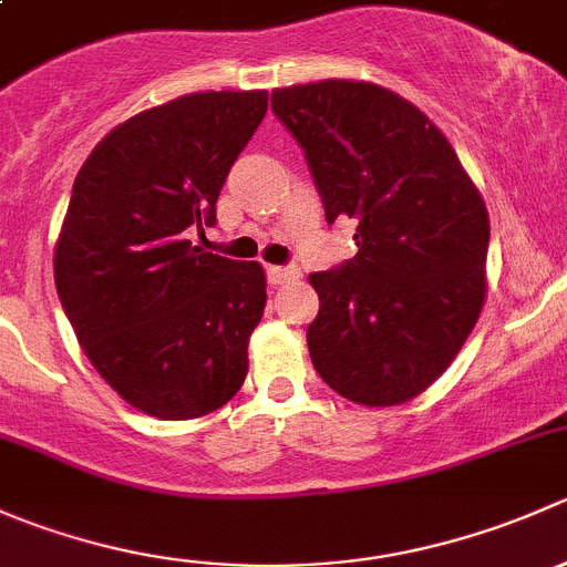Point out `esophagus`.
<instances>
[{
  "mask_svg": "<svg viewBox=\"0 0 567 567\" xmlns=\"http://www.w3.org/2000/svg\"><path fill=\"white\" fill-rule=\"evenodd\" d=\"M268 282L271 285H285V282H296L301 277L299 268L293 266H266Z\"/></svg>",
  "mask_w": 567,
  "mask_h": 567,
  "instance_id": "obj_1",
  "label": "esophagus"
}]
</instances>
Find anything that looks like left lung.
Instances as JSON below:
<instances>
[{
	"label": "left lung",
	"instance_id": "left-lung-1",
	"mask_svg": "<svg viewBox=\"0 0 567 567\" xmlns=\"http://www.w3.org/2000/svg\"><path fill=\"white\" fill-rule=\"evenodd\" d=\"M271 109L305 147L326 221L357 225V255L310 274L312 364L353 403H405L453 364L483 312V194L433 120L381 84L277 87Z\"/></svg>",
	"mask_w": 567,
	"mask_h": 567
}]
</instances>
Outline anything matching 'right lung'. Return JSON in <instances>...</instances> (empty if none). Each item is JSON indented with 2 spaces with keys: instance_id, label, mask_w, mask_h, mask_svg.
<instances>
[{
  "instance_id": "obj_1",
  "label": "right lung",
  "mask_w": 567,
  "mask_h": 567,
  "mask_svg": "<svg viewBox=\"0 0 567 567\" xmlns=\"http://www.w3.org/2000/svg\"><path fill=\"white\" fill-rule=\"evenodd\" d=\"M268 109L266 90L145 109L93 147L54 247V282L101 379L136 411L197 420L241 390L266 271L192 247Z\"/></svg>"
}]
</instances>
